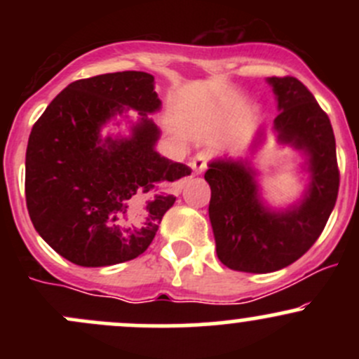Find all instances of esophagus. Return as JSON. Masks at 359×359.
<instances>
[{
	"label": "esophagus",
	"mask_w": 359,
	"mask_h": 359,
	"mask_svg": "<svg viewBox=\"0 0 359 359\" xmlns=\"http://www.w3.org/2000/svg\"><path fill=\"white\" fill-rule=\"evenodd\" d=\"M191 166H193L194 173H198V175L205 172V168H206V153H198L196 156L193 158V161H191Z\"/></svg>",
	"instance_id": "obj_1"
}]
</instances>
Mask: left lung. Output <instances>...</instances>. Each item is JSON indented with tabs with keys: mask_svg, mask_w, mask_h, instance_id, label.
I'll return each mask as SVG.
<instances>
[{
	"mask_svg": "<svg viewBox=\"0 0 359 359\" xmlns=\"http://www.w3.org/2000/svg\"><path fill=\"white\" fill-rule=\"evenodd\" d=\"M276 99L273 125H262L243 156L208 161L205 180L212 189L208 215L217 257L243 273H273L290 266L320 238L339 193L335 137L330 119L297 78H267ZM271 131L277 142L303 156V194L285 207L263 198L252 156Z\"/></svg>",
	"mask_w": 359,
	"mask_h": 359,
	"instance_id": "8db88e82",
	"label": "left lung"
}]
</instances>
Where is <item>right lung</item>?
Instances as JSON below:
<instances>
[{"instance_id": "obj_1", "label": "right lung", "mask_w": 359, "mask_h": 359, "mask_svg": "<svg viewBox=\"0 0 359 359\" xmlns=\"http://www.w3.org/2000/svg\"><path fill=\"white\" fill-rule=\"evenodd\" d=\"M140 112L137 120L128 111ZM154 76L123 71L67 85L34 123L25 153V201L39 236L81 267L144 253L166 210L172 182L191 175L161 156ZM126 125V132L121 126ZM106 126L116 133L102 135Z\"/></svg>"}]
</instances>
